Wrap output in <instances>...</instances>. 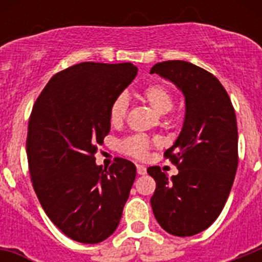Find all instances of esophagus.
<instances>
[{
    "instance_id": "1",
    "label": "esophagus",
    "mask_w": 262,
    "mask_h": 262,
    "mask_svg": "<svg viewBox=\"0 0 262 262\" xmlns=\"http://www.w3.org/2000/svg\"><path fill=\"white\" fill-rule=\"evenodd\" d=\"M136 170H138L139 176H144L147 173V168L144 165H136Z\"/></svg>"
}]
</instances>
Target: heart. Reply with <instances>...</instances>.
Wrapping results in <instances>:
<instances>
[{"label":"heart","instance_id":"heart-1","mask_svg":"<svg viewBox=\"0 0 262 262\" xmlns=\"http://www.w3.org/2000/svg\"><path fill=\"white\" fill-rule=\"evenodd\" d=\"M142 98L155 113L157 114H166L173 107V94L168 86L164 84H151L144 88L142 92ZM127 113V97L120 94L113 101L108 110V118L113 126H119L126 118ZM151 140L144 135H133L123 139L119 143L120 152L136 159L147 157L148 151L151 148Z\"/></svg>","mask_w":262,"mask_h":262}]
</instances>
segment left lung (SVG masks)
I'll return each instance as SVG.
<instances>
[{"instance_id": "1", "label": "left lung", "mask_w": 262, "mask_h": 262, "mask_svg": "<svg viewBox=\"0 0 262 262\" xmlns=\"http://www.w3.org/2000/svg\"><path fill=\"white\" fill-rule=\"evenodd\" d=\"M151 73L172 81L186 103L181 133L164 154L178 174L168 180L160 166L147 169L156 181L152 210L166 232L193 236L214 223L230 195L239 163L235 108L221 81L191 62H157Z\"/></svg>"}]
</instances>
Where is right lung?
<instances>
[{
  "label": "right lung",
  "mask_w": 262,
  "mask_h": 262,
  "mask_svg": "<svg viewBox=\"0 0 262 262\" xmlns=\"http://www.w3.org/2000/svg\"><path fill=\"white\" fill-rule=\"evenodd\" d=\"M136 73L131 62H80L53 76L32 107V186L52 223L78 243H101L117 230L135 181L131 161L117 157L102 169L94 155L110 133L111 103Z\"/></svg>",
  "instance_id": "add662e5"
}]
</instances>
